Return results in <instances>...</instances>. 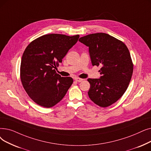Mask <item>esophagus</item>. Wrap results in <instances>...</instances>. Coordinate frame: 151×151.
Here are the masks:
<instances>
[{"mask_svg": "<svg viewBox=\"0 0 151 151\" xmlns=\"http://www.w3.org/2000/svg\"><path fill=\"white\" fill-rule=\"evenodd\" d=\"M75 80L76 81H77V82H81L82 81H83V79H81V78H76L75 79Z\"/></svg>", "mask_w": 151, "mask_h": 151, "instance_id": "esophagus-1", "label": "esophagus"}]
</instances>
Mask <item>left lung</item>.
I'll return each mask as SVG.
<instances>
[{"instance_id":"1","label":"left lung","mask_w":151,"mask_h":151,"mask_svg":"<svg viewBox=\"0 0 151 151\" xmlns=\"http://www.w3.org/2000/svg\"><path fill=\"white\" fill-rule=\"evenodd\" d=\"M79 41L89 47L92 65L101 66L99 79H91L88 96L101 107L116 102L125 93L133 71L129 50L122 41L99 32L81 37Z\"/></svg>"}]
</instances>
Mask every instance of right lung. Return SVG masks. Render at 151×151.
<instances>
[{
	"label": "right lung",
	"mask_w": 151,
	"mask_h": 151,
	"mask_svg": "<svg viewBox=\"0 0 151 151\" xmlns=\"http://www.w3.org/2000/svg\"><path fill=\"white\" fill-rule=\"evenodd\" d=\"M80 36L45 35L32 41L25 49L20 65V79L28 95L35 103L50 108L59 102L73 82L62 77L54 68L62 63Z\"/></svg>",
	"instance_id": "1"
}]
</instances>
